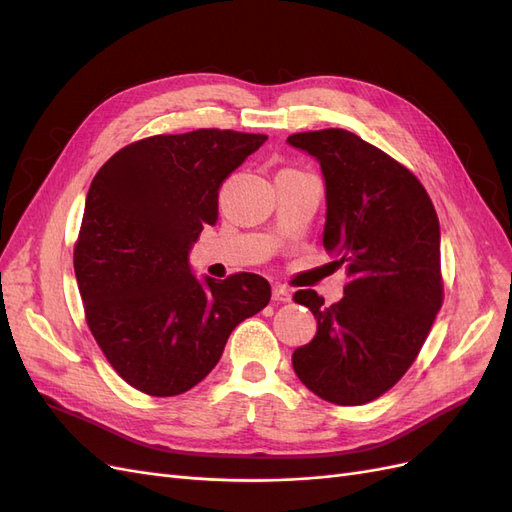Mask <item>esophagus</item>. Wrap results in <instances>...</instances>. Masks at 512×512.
I'll use <instances>...</instances> for the list:
<instances>
[{
    "label": "esophagus",
    "mask_w": 512,
    "mask_h": 512,
    "mask_svg": "<svg viewBox=\"0 0 512 512\" xmlns=\"http://www.w3.org/2000/svg\"><path fill=\"white\" fill-rule=\"evenodd\" d=\"M273 301L277 303H290L292 301V292L286 286H273Z\"/></svg>",
    "instance_id": "obj_1"
}]
</instances>
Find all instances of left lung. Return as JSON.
Wrapping results in <instances>:
<instances>
[{
    "label": "left lung",
    "instance_id": "obj_1",
    "mask_svg": "<svg viewBox=\"0 0 512 512\" xmlns=\"http://www.w3.org/2000/svg\"><path fill=\"white\" fill-rule=\"evenodd\" d=\"M320 164L327 188L324 250L346 267L344 299L324 305L316 290L294 292L318 331L294 350V374L337 406L386 393L414 363L444 288L440 224L431 198L406 166L348 130L288 136Z\"/></svg>",
    "mask_w": 512,
    "mask_h": 512
}]
</instances>
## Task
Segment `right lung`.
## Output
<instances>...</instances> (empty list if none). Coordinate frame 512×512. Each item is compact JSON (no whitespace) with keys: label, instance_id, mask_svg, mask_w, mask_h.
I'll list each match as a JSON object with an SVG mask.
<instances>
[{"label":"right lung","instance_id":"right-lung-1","mask_svg":"<svg viewBox=\"0 0 512 512\" xmlns=\"http://www.w3.org/2000/svg\"><path fill=\"white\" fill-rule=\"evenodd\" d=\"M265 141L215 128L149 136L91 181L76 282L91 335L141 393L190 391L218 365L232 329L271 299L265 277L200 282L188 258L205 224L218 222L222 181Z\"/></svg>","mask_w":512,"mask_h":512}]
</instances>
